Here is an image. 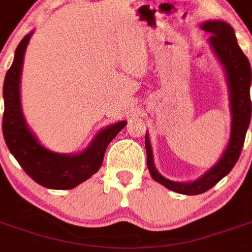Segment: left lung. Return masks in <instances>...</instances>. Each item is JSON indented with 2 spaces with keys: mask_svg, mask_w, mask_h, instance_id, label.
Segmentation results:
<instances>
[{
  "mask_svg": "<svg viewBox=\"0 0 252 252\" xmlns=\"http://www.w3.org/2000/svg\"><path fill=\"white\" fill-rule=\"evenodd\" d=\"M202 31L211 33L208 39L212 51L224 68L229 93V110H231V133L224 153L200 178L191 182H174L167 180L159 173L154 163V154L150 136L146 133V151H147V167L154 181L175 193L186 195H195L205 193L206 190L216 185L232 170L238 162L243 148L246 133L251 121V66L244 55L235 36L231 25L221 20H208L200 25Z\"/></svg>",
  "mask_w": 252,
  "mask_h": 252,
  "instance_id": "1",
  "label": "left lung"
}]
</instances>
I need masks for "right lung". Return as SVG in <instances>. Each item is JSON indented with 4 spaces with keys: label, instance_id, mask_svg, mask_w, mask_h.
<instances>
[{
    "label": "right lung",
    "instance_id": "right-lung-1",
    "mask_svg": "<svg viewBox=\"0 0 252 252\" xmlns=\"http://www.w3.org/2000/svg\"><path fill=\"white\" fill-rule=\"evenodd\" d=\"M32 35L33 31L20 41L14 52L13 63L5 75L3 139L20 166L39 185L57 190L74 189L98 171L108 144L126 126V121H119L102 128L81 153L59 154L43 146L27 124L20 94L24 55Z\"/></svg>",
    "mask_w": 252,
    "mask_h": 252
}]
</instances>
